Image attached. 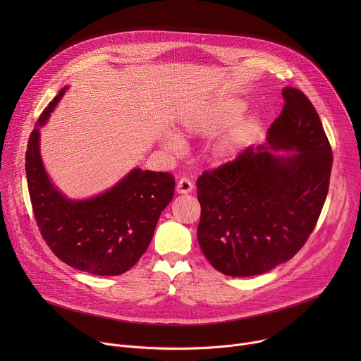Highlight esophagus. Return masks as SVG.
I'll return each instance as SVG.
<instances>
[{
  "instance_id": "esophagus-1",
  "label": "esophagus",
  "mask_w": 361,
  "mask_h": 361,
  "mask_svg": "<svg viewBox=\"0 0 361 361\" xmlns=\"http://www.w3.org/2000/svg\"><path fill=\"white\" fill-rule=\"evenodd\" d=\"M192 187H194V185H192V183H191L188 178L183 177V178H180V180H178L176 190H177V192H178V194H188V192H191V191H192Z\"/></svg>"
}]
</instances>
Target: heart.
<instances>
[{
	"label": "heart",
	"instance_id": "1",
	"mask_svg": "<svg viewBox=\"0 0 361 361\" xmlns=\"http://www.w3.org/2000/svg\"><path fill=\"white\" fill-rule=\"evenodd\" d=\"M243 104L240 102L220 101L210 104L202 110L188 113L180 120V127L188 134H212L219 128L228 124L243 111ZM163 144L167 149H177L180 140L174 134H167L163 140ZM238 145V133L231 131L226 134L217 144V154L220 157H228L235 151Z\"/></svg>",
	"mask_w": 361,
	"mask_h": 361
}]
</instances>
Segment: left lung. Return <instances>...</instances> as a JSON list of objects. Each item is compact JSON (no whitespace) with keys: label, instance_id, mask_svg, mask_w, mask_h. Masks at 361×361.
Here are the masks:
<instances>
[{"label":"left lung","instance_id":"1","mask_svg":"<svg viewBox=\"0 0 361 361\" xmlns=\"http://www.w3.org/2000/svg\"><path fill=\"white\" fill-rule=\"evenodd\" d=\"M284 106L267 142L197 180V237L220 273L250 277L288 262L313 233L324 205L333 154L320 117L300 90H283ZM271 150H291L274 154Z\"/></svg>","mask_w":361,"mask_h":361}]
</instances>
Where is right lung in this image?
<instances>
[{
    "instance_id": "right-lung-1",
    "label": "right lung",
    "mask_w": 361,
    "mask_h": 361,
    "mask_svg": "<svg viewBox=\"0 0 361 361\" xmlns=\"http://www.w3.org/2000/svg\"><path fill=\"white\" fill-rule=\"evenodd\" d=\"M64 87L41 113L28 138L25 173L32 212L48 247L66 264L95 276H120L145 252L161 212L174 195V177L131 170L110 190L70 200L48 178L39 154V128Z\"/></svg>"
}]
</instances>
